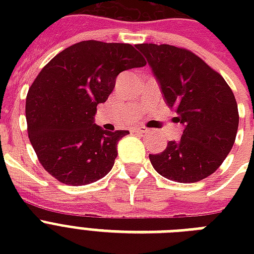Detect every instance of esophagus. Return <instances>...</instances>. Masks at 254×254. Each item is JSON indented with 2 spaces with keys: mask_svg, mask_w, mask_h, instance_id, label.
<instances>
[{
  "mask_svg": "<svg viewBox=\"0 0 254 254\" xmlns=\"http://www.w3.org/2000/svg\"><path fill=\"white\" fill-rule=\"evenodd\" d=\"M147 129L146 127H134L133 129V133H147Z\"/></svg>",
  "mask_w": 254,
  "mask_h": 254,
  "instance_id": "34e87169",
  "label": "esophagus"
}]
</instances>
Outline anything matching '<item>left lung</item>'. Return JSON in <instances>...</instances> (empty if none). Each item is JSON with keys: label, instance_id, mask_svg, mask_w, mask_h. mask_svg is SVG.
Returning a JSON list of instances; mask_svg holds the SVG:
<instances>
[{"label": "left lung", "instance_id": "obj_1", "mask_svg": "<svg viewBox=\"0 0 254 254\" xmlns=\"http://www.w3.org/2000/svg\"><path fill=\"white\" fill-rule=\"evenodd\" d=\"M158 79L174 117L185 125L181 141L149 154L155 171L170 181L195 183L215 173L236 139L239 111L224 77L183 47L135 45Z\"/></svg>", "mask_w": 254, "mask_h": 254}]
</instances>
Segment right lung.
Returning <instances> with one entry per match:
<instances>
[{"instance_id": "right-lung-1", "label": "right lung", "mask_w": 254, "mask_h": 254, "mask_svg": "<svg viewBox=\"0 0 254 254\" xmlns=\"http://www.w3.org/2000/svg\"><path fill=\"white\" fill-rule=\"evenodd\" d=\"M146 61L129 43L83 41L54 57L38 73L26 97L30 142L43 169L68 186L104 178L127 130L108 131L93 124L116 77Z\"/></svg>"}]
</instances>
